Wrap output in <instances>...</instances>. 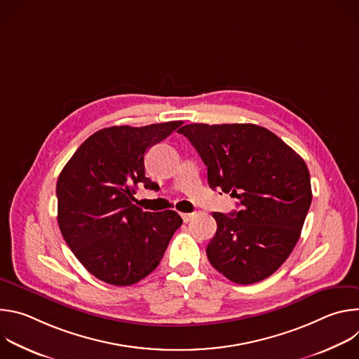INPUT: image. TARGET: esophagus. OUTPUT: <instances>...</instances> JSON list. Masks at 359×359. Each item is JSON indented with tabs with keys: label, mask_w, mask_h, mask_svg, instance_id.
I'll use <instances>...</instances> for the list:
<instances>
[{
	"label": "esophagus",
	"mask_w": 359,
	"mask_h": 359,
	"mask_svg": "<svg viewBox=\"0 0 359 359\" xmlns=\"http://www.w3.org/2000/svg\"><path fill=\"white\" fill-rule=\"evenodd\" d=\"M193 217H194V213H183V215H182V219H183L186 223L190 222Z\"/></svg>",
	"instance_id": "obj_1"
}]
</instances>
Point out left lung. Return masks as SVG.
Returning a JSON list of instances; mask_svg holds the SVG:
<instances>
[{
	"label": "left lung",
	"instance_id": "8db88e82",
	"mask_svg": "<svg viewBox=\"0 0 359 359\" xmlns=\"http://www.w3.org/2000/svg\"><path fill=\"white\" fill-rule=\"evenodd\" d=\"M208 166L209 186L238 198V212L213 213L206 252L237 284L259 283L288 259L311 206L304 159L269 129L251 123H191L177 130Z\"/></svg>",
	"mask_w": 359,
	"mask_h": 359
}]
</instances>
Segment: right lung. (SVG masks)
I'll return each mask as SVG.
<instances>
[{
	"mask_svg": "<svg viewBox=\"0 0 359 359\" xmlns=\"http://www.w3.org/2000/svg\"><path fill=\"white\" fill-rule=\"evenodd\" d=\"M183 122L95 132L74 153L57 182L58 224L79 263L96 278L126 287L155 270L182 217L173 210L143 212L133 204L144 176L146 150Z\"/></svg>",
	"mask_w": 359,
	"mask_h": 359,
	"instance_id": "add662e5",
	"label": "right lung"
}]
</instances>
